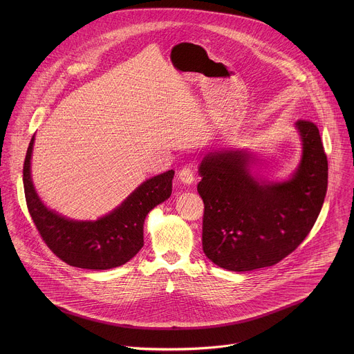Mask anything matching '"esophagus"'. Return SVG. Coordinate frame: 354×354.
Returning a JSON list of instances; mask_svg holds the SVG:
<instances>
[{
  "label": "esophagus",
  "instance_id": "esophagus-1",
  "mask_svg": "<svg viewBox=\"0 0 354 354\" xmlns=\"http://www.w3.org/2000/svg\"><path fill=\"white\" fill-rule=\"evenodd\" d=\"M178 178H180V181H181L183 184H185V185H191V184H194L195 177H194V171H192V169H191V167H184L183 170H180V173H178Z\"/></svg>",
  "mask_w": 354,
  "mask_h": 354
}]
</instances>
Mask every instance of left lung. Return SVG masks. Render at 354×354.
<instances>
[{
	"label": "left lung",
	"mask_w": 354,
	"mask_h": 354,
	"mask_svg": "<svg viewBox=\"0 0 354 354\" xmlns=\"http://www.w3.org/2000/svg\"><path fill=\"white\" fill-rule=\"evenodd\" d=\"M295 127L301 159L285 181L253 174L254 158L247 150L219 149L203 158V251L214 264L236 272L274 266L313 227L327 192L328 163L317 127L306 120Z\"/></svg>",
	"instance_id": "left-lung-1"
}]
</instances>
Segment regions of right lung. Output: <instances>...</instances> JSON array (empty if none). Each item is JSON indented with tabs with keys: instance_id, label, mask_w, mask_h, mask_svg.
<instances>
[{
	"instance_id": "right-lung-1",
	"label": "right lung",
	"mask_w": 354,
	"mask_h": 354,
	"mask_svg": "<svg viewBox=\"0 0 354 354\" xmlns=\"http://www.w3.org/2000/svg\"><path fill=\"white\" fill-rule=\"evenodd\" d=\"M35 135L26 153L23 184L30 215L44 241L69 266L87 270H109L129 261L143 245L145 219L153 207L171 195L174 170L142 183L124 202L95 221L66 218L38 196L31 177Z\"/></svg>"
}]
</instances>
